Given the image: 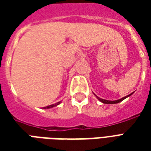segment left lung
<instances>
[{
    "label": "left lung",
    "mask_w": 151,
    "mask_h": 151,
    "mask_svg": "<svg viewBox=\"0 0 151 151\" xmlns=\"http://www.w3.org/2000/svg\"><path fill=\"white\" fill-rule=\"evenodd\" d=\"M132 94V93H131V94H129V96H124V97H123V98H122V99H117V100H114V101L106 100V99H101V98H99V97H97V98H98V99H99V101H101V102H102V103H106V104H114V103H120V102H122V100H124V99H126L127 97L130 96H131Z\"/></svg>",
    "instance_id": "8db88e82"
}]
</instances>
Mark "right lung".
Returning <instances> with one entry per match:
<instances>
[{"mask_svg": "<svg viewBox=\"0 0 151 151\" xmlns=\"http://www.w3.org/2000/svg\"><path fill=\"white\" fill-rule=\"evenodd\" d=\"M59 103H60V102H58V103H55V104H52V105H49V106H45V107H44V109H48V108H51V107H54V106H55L59 105Z\"/></svg>", "mask_w": 151, "mask_h": 151, "instance_id": "right-lung-1", "label": "right lung"}]
</instances>
